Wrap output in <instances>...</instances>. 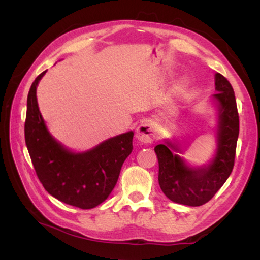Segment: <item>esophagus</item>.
Returning a JSON list of instances; mask_svg holds the SVG:
<instances>
[{
  "label": "esophagus",
  "instance_id": "34e87169",
  "mask_svg": "<svg viewBox=\"0 0 260 260\" xmlns=\"http://www.w3.org/2000/svg\"><path fill=\"white\" fill-rule=\"evenodd\" d=\"M136 138L143 143H151L155 140V128L151 124L143 122L136 129Z\"/></svg>",
  "mask_w": 260,
  "mask_h": 260
}]
</instances>
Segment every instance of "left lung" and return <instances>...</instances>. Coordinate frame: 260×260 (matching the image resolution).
Segmentation results:
<instances>
[{
    "instance_id": "left-lung-1",
    "label": "left lung",
    "mask_w": 260,
    "mask_h": 260,
    "mask_svg": "<svg viewBox=\"0 0 260 260\" xmlns=\"http://www.w3.org/2000/svg\"><path fill=\"white\" fill-rule=\"evenodd\" d=\"M214 99L219 105L218 149L212 162L205 167L190 169L178 155H173L167 142L155 147L159 173L158 181L167 199L175 203L200 206L212 199L234 167L236 143L239 138L240 120L234 89L231 82L222 76L215 74Z\"/></svg>"
}]
</instances>
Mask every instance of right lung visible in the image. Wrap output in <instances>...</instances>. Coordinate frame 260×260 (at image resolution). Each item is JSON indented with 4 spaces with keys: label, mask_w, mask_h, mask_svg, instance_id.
<instances>
[{
    "label": "right lung",
    "mask_w": 260,
    "mask_h": 260,
    "mask_svg": "<svg viewBox=\"0 0 260 260\" xmlns=\"http://www.w3.org/2000/svg\"><path fill=\"white\" fill-rule=\"evenodd\" d=\"M46 71L33 81L27 96L25 142L35 173L55 199L83 210L108 199L119 178L121 166L133 150V132L104 141L86 152L67 150L47 131L37 101V86Z\"/></svg>",
    "instance_id": "1"
}]
</instances>
